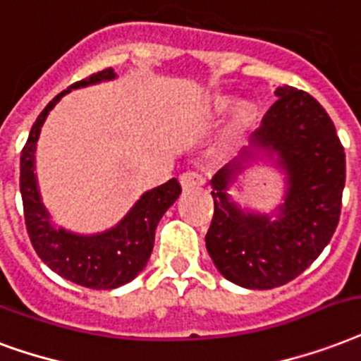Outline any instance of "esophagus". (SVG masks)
<instances>
[{
  "instance_id": "obj_1",
  "label": "esophagus",
  "mask_w": 361,
  "mask_h": 361,
  "mask_svg": "<svg viewBox=\"0 0 361 361\" xmlns=\"http://www.w3.org/2000/svg\"><path fill=\"white\" fill-rule=\"evenodd\" d=\"M180 183L183 189H199L204 183V178L199 172H195V170H187V172L180 176Z\"/></svg>"
}]
</instances>
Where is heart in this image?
Masks as SVG:
<instances>
[{"mask_svg": "<svg viewBox=\"0 0 361 361\" xmlns=\"http://www.w3.org/2000/svg\"><path fill=\"white\" fill-rule=\"evenodd\" d=\"M235 106V98L229 94H217L214 98H210L208 102V106H206V117L208 119H219V117H224L227 111H231ZM255 117V109L254 106H250V104H244V106L238 107V111H236V119H235V130H242V128H246V126L252 125V121Z\"/></svg>", "mask_w": 361, "mask_h": 361, "instance_id": "heart-1", "label": "heart"}]
</instances>
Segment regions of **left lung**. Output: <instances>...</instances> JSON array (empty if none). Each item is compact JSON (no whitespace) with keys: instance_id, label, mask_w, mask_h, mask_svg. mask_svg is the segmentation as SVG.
I'll return each mask as SVG.
<instances>
[{"instance_id":"obj_1","label":"left lung","mask_w":361,"mask_h":361,"mask_svg":"<svg viewBox=\"0 0 361 361\" xmlns=\"http://www.w3.org/2000/svg\"><path fill=\"white\" fill-rule=\"evenodd\" d=\"M279 100L254 132L252 144L286 172L276 217L244 212L229 185L255 153L244 149L212 178L214 217L206 250L225 279L247 290H271L299 276L331 240L345 189V149L334 121L305 90L279 87Z\"/></svg>"}]
</instances>
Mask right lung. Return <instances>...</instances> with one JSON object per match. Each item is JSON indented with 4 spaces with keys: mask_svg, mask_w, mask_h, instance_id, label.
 Masks as SVG:
<instances>
[{
    "mask_svg": "<svg viewBox=\"0 0 361 361\" xmlns=\"http://www.w3.org/2000/svg\"><path fill=\"white\" fill-rule=\"evenodd\" d=\"M111 79H115V71L107 68L92 73L82 81L73 82L59 96H54L35 119L20 155V192L24 219L35 254L62 279L90 290H114L134 280L144 271L153 252L157 224L181 192L180 181L172 178L166 183L144 192L119 224L98 235H75L66 229H56L51 224V216L41 202L37 180L34 174L35 145H37L41 126L45 123L49 111L70 90L96 85L100 81H111Z\"/></svg>",
    "mask_w": 361,
    "mask_h": 361,
    "instance_id": "1",
    "label": "right lung"
}]
</instances>
